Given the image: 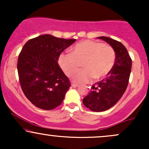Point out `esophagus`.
I'll use <instances>...</instances> for the list:
<instances>
[{
    "instance_id": "34e87169",
    "label": "esophagus",
    "mask_w": 149,
    "mask_h": 149,
    "mask_svg": "<svg viewBox=\"0 0 149 149\" xmlns=\"http://www.w3.org/2000/svg\"><path fill=\"white\" fill-rule=\"evenodd\" d=\"M71 86H72L73 88H77V87H78V84H76V83H73V84L71 85Z\"/></svg>"
}]
</instances>
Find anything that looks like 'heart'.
Wrapping results in <instances>:
<instances>
[{"label":"heart","instance_id":"1","mask_svg":"<svg viewBox=\"0 0 149 149\" xmlns=\"http://www.w3.org/2000/svg\"><path fill=\"white\" fill-rule=\"evenodd\" d=\"M58 64L67 76H70L82 63L84 69L73 74L71 79L77 83H88L92 78L104 79L115 64L116 52L113 47L103 42L86 40L78 42L71 52H61Z\"/></svg>","mask_w":149,"mask_h":149}]
</instances>
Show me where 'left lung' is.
<instances>
[{"instance_id":"obj_1","label":"left lung","mask_w":149,"mask_h":149,"mask_svg":"<svg viewBox=\"0 0 149 149\" xmlns=\"http://www.w3.org/2000/svg\"><path fill=\"white\" fill-rule=\"evenodd\" d=\"M116 52V61L107 78L92 85L91 91L84 97L83 104L95 112L107 111L113 107L125 92L132 69V59L121 42L111 38L100 36Z\"/></svg>"}]
</instances>
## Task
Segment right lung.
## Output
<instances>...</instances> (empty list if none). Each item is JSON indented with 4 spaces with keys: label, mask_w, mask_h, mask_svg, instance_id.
Instances as JSON below:
<instances>
[{
    "label": "right lung",
    "mask_w": 149,
    "mask_h": 149,
    "mask_svg": "<svg viewBox=\"0 0 149 149\" xmlns=\"http://www.w3.org/2000/svg\"><path fill=\"white\" fill-rule=\"evenodd\" d=\"M75 41L44 34L24 45L18 57L19 78L24 94L36 107L52 110L62 103L71 85L58 57Z\"/></svg>",
    "instance_id": "obj_1"
}]
</instances>
